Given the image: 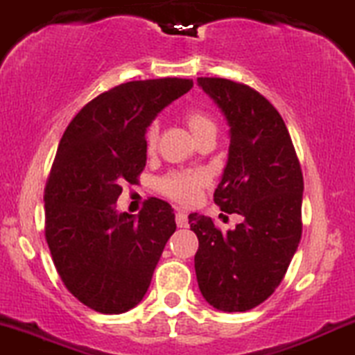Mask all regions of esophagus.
Here are the masks:
<instances>
[{
  "label": "esophagus",
  "instance_id": "34e87169",
  "mask_svg": "<svg viewBox=\"0 0 355 355\" xmlns=\"http://www.w3.org/2000/svg\"><path fill=\"white\" fill-rule=\"evenodd\" d=\"M175 220H177L178 227H189V216L185 212H182V210H178L177 216H175Z\"/></svg>",
  "mask_w": 355,
  "mask_h": 355
}]
</instances>
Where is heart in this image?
Returning <instances> with one entry per match:
<instances>
[{"label":"heart","mask_w":355,"mask_h":355,"mask_svg":"<svg viewBox=\"0 0 355 355\" xmlns=\"http://www.w3.org/2000/svg\"><path fill=\"white\" fill-rule=\"evenodd\" d=\"M184 121L192 133L193 138L200 139L202 136L217 131V124L209 112L202 109H189L184 114ZM158 139V124H151L146 131V148L148 151H153L157 146ZM209 177L204 171H192V173H184V171H173L159 180V190L166 197L180 202V204L190 205L200 196V190L207 185Z\"/></svg>","instance_id":"b5f03b06"}]
</instances>
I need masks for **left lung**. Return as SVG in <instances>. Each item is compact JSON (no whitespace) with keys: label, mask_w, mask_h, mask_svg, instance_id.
Masks as SVG:
<instances>
[{"label":"left lung","mask_w":355,"mask_h":355,"mask_svg":"<svg viewBox=\"0 0 355 355\" xmlns=\"http://www.w3.org/2000/svg\"><path fill=\"white\" fill-rule=\"evenodd\" d=\"M229 126L227 163L214 202L239 214L220 232L210 217L190 214L198 237L196 275L202 297L222 311L258 306L282 283L302 237L303 175L279 112L249 85L198 77Z\"/></svg>","instance_id":"1"}]
</instances>
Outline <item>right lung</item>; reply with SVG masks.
Listing matches in <instances>:
<instances>
[{"instance_id":"add662e5","label":"right lung","mask_w":355,"mask_h":355,"mask_svg":"<svg viewBox=\"0 0 355 355\" xmlns=\"http://www.w3.org/2000/svg\"><path fill=\"white\" fill-rule=\"evenodd\" d=\"M190 79L133 80L77 112L58 143L45 187V237L62 282L80 303L118 315L141 302L173 234L168 202L148 198L138 216L119 212L124 182L146 165V130L192 89Z\"/></svg>"}]
</instances>
